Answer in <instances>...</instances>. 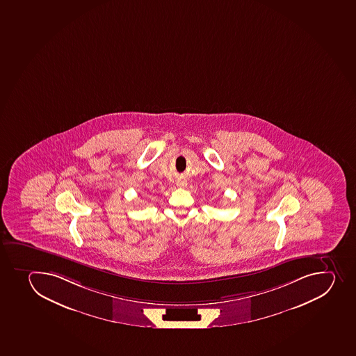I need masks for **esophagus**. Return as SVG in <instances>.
Returning <instances> with one entry per match:
<instances>
[{
	"label": "esophagus",
	"instance_id": "1",
	"mask_svg": "<svg viewBox=\"0 0 356 356\" xmlns=\"http://www.w3.org/2000/svg\"><path fill=\"white\" fill-rule=\"evenodd\" d=\"M186 182H182V183H181V184H179V186H186Z\"/></svg>",
	"mask_w": 356,
	"mask_h": 356
}]
</instances>
